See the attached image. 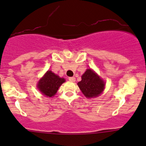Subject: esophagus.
Returning a JSON list of instances; mask_svg holds the SVG:
<instances>
[{
  "label": "esophagus",
  "mask_w": 146,
  "mask_h": 146,
  "mask_svg": "<svg viewBox=\"0 0 146 146\" xmlns=\"http://www.w3.org/2000/svg\"><path fill=\"white\" fill-rule=\"evenodd\" d=\"M68 80L70 81H71V82H75V81H76V78L74 77H69Z\"/></svg>",
  "instance_id": "obj_1"
}]
</instances>
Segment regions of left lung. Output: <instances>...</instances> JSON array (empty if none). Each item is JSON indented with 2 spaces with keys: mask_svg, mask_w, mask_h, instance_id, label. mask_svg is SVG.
Returning a JSON list of instances; mask_svg holds the SVG:
<instances>
[{
  "mask_svg": "<svg viewBox=\"0 0 146 146\" xmlns=\"http://www.w3.org/2000/svg\"><path fill=\"white\" fill-rule=\"evenodd\" d=\"M82 94L87 98L101 94L105 87V82L92 69H87L82 76V80L78 83Z\"/></svg>",
  "mask_w": 146,
  "mask_h": 146,
  "instance_id": "8db88e82",
  "label": "left lung"
}]
</instances>
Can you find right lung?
Here are the masks:
<instances>
[{"instance_id": "right-lung-1", "label": "right lung", "mask_w": 146, "mask_h": 146, "mask_svg": "<svg viewBox=\"0 0 146 146\" xmlns=\"http://www.w3.org/2000/svg\"><path fill=\"white\" fill-rule=\"evenodd\" d=\"M64 82V78H61L50 70H48L45 76L40 80L38 88L42 94L47 97H52L56 93L59 87Z\"/></svg>"}]
</instances>
